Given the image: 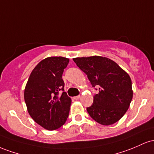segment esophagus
Wrapping results in <instances>:
<instances>
[{
	"label": "esophagus",
	"instance_id": "obj_1",
	"mask_svg": "<svg viewBox=\"0 0 154 154\" xmlns=\"http://www.w3.org/2000/svg\"><path fill=\"white\" fill-rule=\"evenodd\" d=\"M74 100H79V98H80V95H78V96H75V97H74Z\"/></svg>",
	"mask_w": 154,
	"mask_h": 154
}]
</instances>
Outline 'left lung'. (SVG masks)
Masks as SVG:
<instances>
[{"label": "left lung", "mask_w": 154, "mask_h": 154, "mask_svg": "<svg viewBox=\"0 0 154 154\" xmlns=\"http://www.w3.org/2000/svg\"><path fill=\"white\" fill-rule=\"evenodd\" d=\"M87 75L93 87H97L93 104L86 108L90 116L102 125H111L122 118L133 97L129 74L117 63L104 57L73 58Z\"/></svg>", "instance_id": "8db88e82"}]
</instances>
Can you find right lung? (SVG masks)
Wrapping results in <instances>:
<instances>
[{"instance_id":"right-lung-1","label":"right lung","mask_w":154,"mask_h":154,"mask_svg":"<svg viewBox=\"0 0 154 154\" xmlns=\"http://www.w3.org/2000/svg\"><path fill=\"white\" fill-rule=\"evenodd\" d=\"M69 59L49 57L41 60L31 72L25 86L24 97L31 118L43 128L55 130L67 121L71 99L63 91L62 79Z\"/></svg>"}]
</instances>
